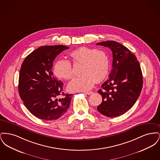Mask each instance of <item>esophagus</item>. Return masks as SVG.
Returning a JSON list of instances; mask_svg holds the SVG:
<instances>
[{
  "instance_id": "esophagus-1",
  "label": "esophagus",
  "mask_w": 160,
  "mask_h": 160,
  "mask_svg": "<svg viewBox=\"0 0 160 160\" xmlns=\"http://www.w3.org/2000/svg\"><path fill=\"white\" fill-rule=\"evenodd\" d=\"M84 93H85V94H87V95H91L92 94L93 92L92 91L90 92H84Z\"/></svg>"
}]
</instances>
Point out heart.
I'll return each instance as SVG.
<instances>
[{"mask_svg":"<svg viewBox=\"0 0 160 160\" xmlns=\"http://www.w3.org/2000/svg\"><path fill=\"white\" fill-rule=\"evenodd\" d=\"M75 65H82L83 74L73 79L68 86L70 91H88L93 88L95 82H100L106 77L109 69L107 54L102 50L81 47L69 54ZM53 72L57 77L69 80L74 77L71 63L67 60H58L53 66Z\"/></svg>","mask_w":160,"mask_h":160,"instance_id":"1","label":"heart"}]
</instances>
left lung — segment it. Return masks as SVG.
<instances>
[{"instance_id": "obj_1", "label": "left lung", "mask_w": 160, "mask_h": 160, "mask_svg": "<svg viewBox=\"0 0 160 160\" xmlns=\"http://www.w3.org/2000/svg\"><path fill=\"white\" fill-rule=\"evenodd\" d=\"M97 45L108 47L113 54L109 78L98 91L102 101L97 110L107 117L119 116L131 108L141 93L143 76L140 65L136 56L116 41H102Z\"/></svg>"}]
</instances>
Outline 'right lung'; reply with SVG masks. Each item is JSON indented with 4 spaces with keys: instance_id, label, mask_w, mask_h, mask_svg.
<instances>
[{
    "instance_id": "add662e5",
    "label": "right lung",
    "mask_w": 160,
    "mask_h": 160,
    "mask_svg": "<svg viewBox=\"0 0 160 160\" xmlns=\"http://www.w3.org/2000/svg\"><path fill=\"white\" fill-rule=\"evenodd\" d=\"M68 48L63 45L42 46L22 63L18 81L20 97L27 109L40 119H58L69 107L72 95L63 93V83L52 72L56 57ZM60 95L63 97L60 98Z\"/></svg>"
}]
</instances>
